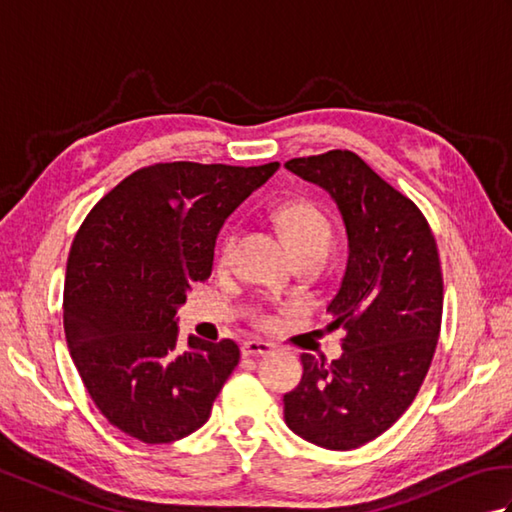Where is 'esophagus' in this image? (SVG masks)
<instances>
[{"instance_id": "1", "label": "esophagus", "mask_w": 512, "mask_h": 512, "mask_svg": "<svg viewBox=\"0 0 512 512\" xmlns=\"http://www.w3.org/2000/svg\"><path fill=\"white\" fill-rule=\"evenodd\" d=\"M273 352V343L259 341V339H248L242 343V354L244 356H264Z\"/></svg>"}]
</instances>
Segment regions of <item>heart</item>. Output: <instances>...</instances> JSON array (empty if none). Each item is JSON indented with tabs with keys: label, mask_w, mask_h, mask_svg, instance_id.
<instances>
[{
	"label": "heart",
	"mask_w": 512,
	"mask_h": 512,
	"mask_svg": "<svg viewBox=\"0 0 512 512\" xmlns=\"http://www.w3.org/2000/svg\"><path fill=\"white\" fill-rule=\"evenodd\" d=\"M277 222L284 231L288 246L295 257H314L323 262V257L328 255V250L332 246L334 239V228L330 217L325 215L319 204H314L310 200H292L286 202L281 209L277 211ZM233 246H235V235L228 233L220 250H217V259L220 264H226L233 255ZM255 321L257 323H268V317L264 312H255Z\"/></svg>",
	"instance_id": "heart-1"
}]
</instances>
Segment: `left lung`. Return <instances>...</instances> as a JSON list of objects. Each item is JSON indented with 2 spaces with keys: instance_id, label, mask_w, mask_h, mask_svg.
Wrapping results in <instances>:
<instances>
[{
  "instance_id": "8db88e82",
  "label": "left lung",
  "mask_w": 512,
  "mask_h": 512,
  "mask_svg": "<svg viewBox=\"0 0 512 512\" xmlns=\"http://www.w3.org/2000/svg\"><path fill=\"white\" fill-rule=\"evenodd\" d=\"M286 169L339 206L347 266L328 303V330H345L343 354L330 365L301 356L284 418L299 438L350 451L385 433L429 372L442 323L438 246L418 206L354 151L292 158Z\"/></svg>"
}]
</instances>
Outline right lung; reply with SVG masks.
Returning <instances> with one entry per match:
<instances>
[{
  "mask_svg": "<svg viewBox=\"0 0 512 512\" xmlns=\"http://www.w3.org/2000/svg\"><path fill=\"white\" fill-rule=\"evenodd\" d=\"M277 169L158 162L81 224L65 268V341L96 409L127 436L167 444L209 420L239 347L189 336L182 350L176 312L211 277L226 217Z\"/></svg>",
  "mask_w": 512,
  "mask_h": 512,
  "instance_id": "1",
  "label": "right lung"
}]
</instances>
